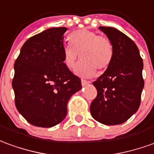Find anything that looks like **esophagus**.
<instances>
[{"mask_svg":"<svg viewBox=\"0 0 154 154\" xmlns=\"http://www.w3.org/2000/svg\"><path fill=\"white\" fill-rule=\"evenodd\" d=\"M90 83H91V82H90V81H87V80H84V79H82V86H86V85L90 84Z\"/></svg>","mask_w":154,"mask_h":154,"instance_id":"esophagus-1","label":"esophagus"}]
</instances>
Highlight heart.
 <instances>
[{
    "label": "heart",
    "instance_id": "b5f03b06",
    "mask_svg": "<svg viewBox=\"0 0 154 154\" xmlns=\"http://www.w3.org/2000/svg\"><path fill=\"white\" fill-rule=\"evenodd\" d=\"M83 59L76 69L82 77H91L97 69L104 71L110 66L114 57V47L110 40L95 32L83 29L74 32L69 37V45L63 48V62L73 70L77 60Z\"/></svg>",
    "mask_w": 154,
    "mask_h": 154
}]
</instances>
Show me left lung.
<instances>
[{"label": "left lung", "instance_id": "1", "mask_svg": "<svg viewBox=\"0 0 154 154\" xmlns=\"http://www.w3.org/2000/svg\"><path fill=\"white\" fill-rule=\"evenodd\" d=\"M114 47L111 65L93 85L97 95L90 112L96 121L105 125L126 122L138 109L144 87L143 62L133 40L118 29L100 26Z\"/></svg>", "mask_w": 154, "mask_h": 154}]
</instances>
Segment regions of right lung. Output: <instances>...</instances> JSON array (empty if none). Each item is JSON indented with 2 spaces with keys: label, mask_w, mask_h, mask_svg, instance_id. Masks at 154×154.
<instances>
[{
  "label": "right lung",
  "mask_w": 154,
  "mask_h": 154,
  "mask_svg": "<svg viewBox=\"0 0 154 154\" xmlns=\"http://www.w3.org/2000/svg\"><path fill=\"white\" fill-rule=\"evenodd\" d=\"M66 27L30 37L14 63L12 88L18 112L31 124L51 128L66 118L67 103L82 89L81 79L63 62Z\"/></svg>",
  "instance_id": "right-lung-1"
}]
</instances>
